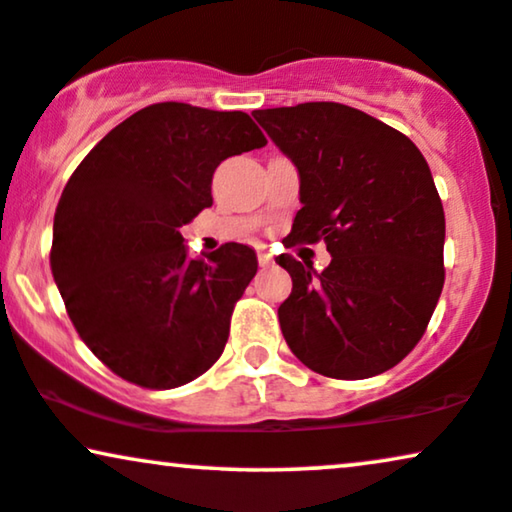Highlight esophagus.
<instances>
[{
    "label": "esophagus",
    "instance_id": "obj_1",
    "mask_svg": "<svg viewBox=\"0 0 512 512\" xmlns=\"http://www.w3.org/2000/svg\"><path fill=\"white\" fill-rule=\"evenodd\" d=\"M257 262H260V267H269V264L274 262V257H271L269 250L260 248V250H257Z\"/></svg>",
    "mask_w": 512,
    "mask_h": 512
}]
</instances>
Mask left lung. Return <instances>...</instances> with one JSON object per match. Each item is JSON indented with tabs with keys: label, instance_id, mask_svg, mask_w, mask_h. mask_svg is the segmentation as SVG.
Segmentation results:
<instances>
[{
	"label": "left lung",
	"instance_id": "1",
	"mask_svg": "<svg viewBox=\"0 0 512 512\" xmlns=\"http://www.w3.org/2000/svg\"><path fill=\"white\" fill-rule=\"evenodd\" d=\"M300 172L288 248L326 243L331 264L278 255L293 293L278 307L293 354L326 378L397 366L428 328L444 286V208L416 144L333 101L255 111Z\"/></svg>",
	"mask_w": 512,
	"mask_h": 512
}]
</instances>
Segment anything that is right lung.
Listing matches in <instances>:
<instances>
[{
  "label": "right lung",
  "instance_id": "1",
  "mask_svg": "<svg viewBox=\"0 0 512 512\" xmlns=\"http://www.w3.org/2000/svg\"><path fill=\"white\" fill-rule=\"evenodd\" d=\"M264 144L248 113L153 103L68 179L51 274L84 345L127 383L172 390L222 357L255 250L224 243L191 260L179 229L212 205L217 165Z\"/></svg>",
  "mask_w": 512,
  "mask_h": 512
}]
</instances>
